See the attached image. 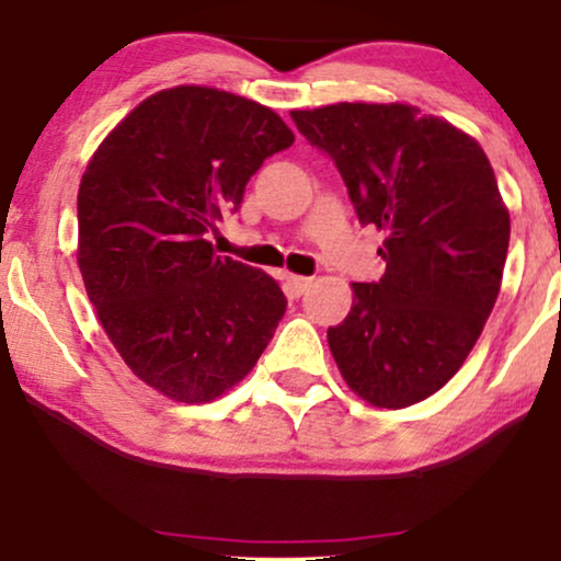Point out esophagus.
I'll return each instance as SVG.
<instances>
[{
  "label": "esophagus",
  "instance_id": "obj_1",
  "mask_svg": "<svg viewBox=\"0 0 561 561\" xmlns=\"http://www.w3.org/2000/svg\"><path fill=\"white\" fill-rule=\"evenodd\" d=\"M310 282H313V279H310V276L285 274V285H287V289H289V295H295V297H300V295L308 293Z\"/></svg>",
  "mask_w": 561,
  "mask_h": 561
}]
</instances>
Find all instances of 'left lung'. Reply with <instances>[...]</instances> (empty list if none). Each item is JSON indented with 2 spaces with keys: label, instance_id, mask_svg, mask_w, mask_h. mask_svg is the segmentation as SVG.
I'll list each match as a JSON object with an SVG mask.
<instances>
[{
  "label": "left lung",
  "instance_id": "1",
  "mask_svg": "<svg viewBox=\"0 0 561 561\" xmlns=\"http://www.w3.org/2000/svg\"><path fill=\"white\" fill-rule=\"evenodd\" d=\"M336 162L359 222L386 232L378 282H354L329 329L346 386L367 403L424 401L466 363L500 295L510 215L477 139L407 103L289 113Z\"/></svg>",
  "mask_w": 561,
  "mask_h": 561
}]
</instances>
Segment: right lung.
Listing matches in <instances>:
<instances>
[{
	"mask_svg": "<svg viewBox=\"0 0 561 561\" xmlns=\"http://www.w3.org/2000/svg\"><path fill=\"white\" fill-rule=\"evenodd\" d=\"M295 134L266 105L181 84L141 101L84 170L77 264L105 333L162 396L207 403L253 370L287 310L272 276L207 240Z\"/></svg>",
	"mask_w": 561,
	"mask_h": 561,
	"instance_id": "1",
	"label": "right lung"
}]
</instances>
